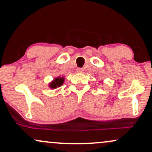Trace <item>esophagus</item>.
<instances>
[{
  "mask_svg": "<svg viewBox=\"0 0 152 152\" xmlns=\"http://www.w3.org/2000/svg\"><path fill=\"white\" fill-rule=\"evenodd\" d=\"M76 71H77L78 73H83V68H78V69H76Z\"/></svg>",
  "mask_w": 152,
  "mask_h": 152,
  "instance_id": "obj_1",
  "label": "esophagus"
}]
</instances>
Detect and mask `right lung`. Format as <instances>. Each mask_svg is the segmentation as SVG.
I'll return each mask as SVG.
<instances>
[{
    "label": "right lung",
    "instance_id": "right-lung-1",
    "mask_svg": "<svg viewBox=\"0 0 152 152\" xmlns=\"http://www.w3.org/2000/svg\"><path fill=\"white\" fill-rule=\"evenodd\" d=\"M64 78L58 77V78H55V79H54V81L50 83L49 86L51 88H57V87L61 86L63 83H64Z\"/></svg>",
    "mask_w": 152,
    "mask_h": 152
}]
</instances>
